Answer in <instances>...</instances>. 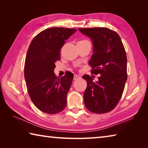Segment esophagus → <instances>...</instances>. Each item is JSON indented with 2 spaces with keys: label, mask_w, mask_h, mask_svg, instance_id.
<instances>
[{
  "label": "esophagus",
  "mask_w": 148,
  "mask_h": 148,
  "mask_svg": "<svg viewBox=\"0 0 148 148\" xmlns=\"http://www.w3.org/2000/svg\"><path fill=\"white\" fill-rule=\"evenodd\" d=\"M80 78H81V77H80L79 76H77V75H76V74H75L74 76V80H75V81H76V80L79 79Z\"/></svg>",
  "instance_id": "esophagus-1"
}]
</instances>
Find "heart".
<instances>
[{
	"instance_id": "1",
	"label": "heart",
	"mask_w": 148,
	"mask_h": 148,
	"mask_svg": "<svg viewBox=\"0 0 148 148\" xmlns=\"http://www.w3.org/2000/svg\"><path fill=\"white\" fill-rule=\"evenodd\" d=\"M84 40H80V41H79V42H82V41H84Z\"/></svg>"
}]
</instances>
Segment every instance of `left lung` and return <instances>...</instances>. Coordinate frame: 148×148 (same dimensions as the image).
Segmentation results:
<instances>
[{"label": "left lung", "mask_w": 148, "mask_h": 148, "mask_svg": "<svg viewBox=\"0 0 148 148\" xmlns=\"http://www.w3.org/2000/svg\"><path fill=\"white\" fill-rule=\"evenodd\" d=\"M92 39L93 53L89 64L92 74H100L98 82L89 75L84 93L85 106L90 112L104 114L114 110L121 99L127 79L126 52L119 35L104 27L79 29Z\"/></svg>", "instance_id": "obj_1"}]
</instances>
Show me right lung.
<instances>
[{
	"label": "right lung",
	"mask_w": 148,
	"mask_h": 148,
	"mask_svg": "<svg viewBox=\"0 0 148 148\" xmlns=\"http://www.w3.org/2000/svg\"><path fill=\"white\" fill-rule=\"evenodd\" d=\"M76 31L63 27L47 29L37 34L29 47L24 67L27 91L35 106L44 113H59L66 106L74 75L69 72L59 78L53 71L65 40Z\"/></svg>",
	"instance_id": "obj_1"
}]
</instances>
